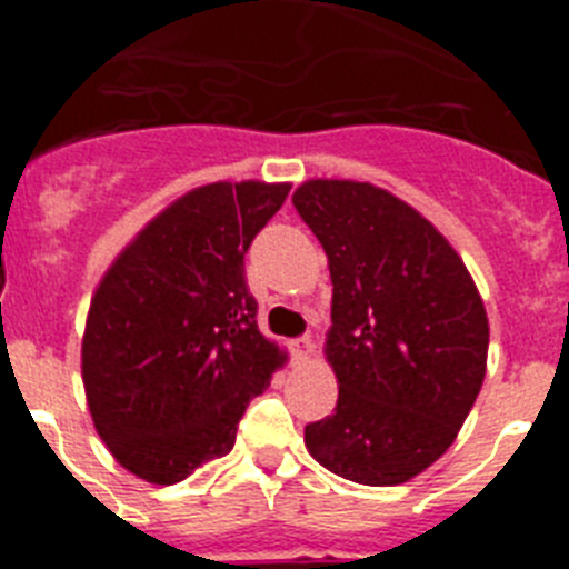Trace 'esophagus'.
Wrapping results in <instances>:
<instances>
[{
  "instance_id": "obj_1",
  "label": "esophagus",
  "mask_w": 569,
  "mask_h": 569,
  "mask_svg": "<svg viewBox=\"0 0 569 569\" xmlns=\"http://www.w3.org/2000/svg\"><path fill=\"white\" fill-rule=\"evenodd\" d=\"M293 356H296V359H299V361L313 359V356H316L313 339H310V336H305V339H296V341H293Z\"/></svg>"
}]
</instances>
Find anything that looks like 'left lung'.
I'll return each mask as SVG.
<instances>
[{"mask_svg":"<svg viewBox=\"0 0 569 569\" xmlns=\"http://www.w3.org/2000/svg\"><path fill=\"white\" fill-rule=\"evenodd\" d=\"M293 204L333 281L325 356L339 399L305 427L308 453L356 485H405L447 453L479 396L485 301L453 244L385 188L310 179Z\"/></svg>","mask_w":569,"mask_h":569,"instance_id":"obj_1","label":"left lung"}]
</instances>
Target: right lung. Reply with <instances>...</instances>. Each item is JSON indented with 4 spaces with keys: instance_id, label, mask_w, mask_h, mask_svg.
<instances>
[{
    "instance_id": "right-lung-1",
    "label": "right lung",
    "mask_w": 569,
    "mask_h": 569,
    "mask_svg": "<svg viewBox=\"0 0 569 569\" xmlns=\"http://www.w3.org/2000/svg\"><path fill=\"white\" fill-rule=\"evenodd\" d=\"M288 182H213L153 216L104 270L82 336L90 419L113 459L176 485L230 453L288 353L261 336L244 253Z\"/></svg>"
}]
</instances>
